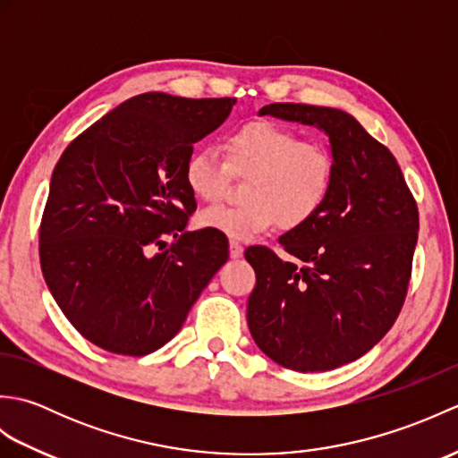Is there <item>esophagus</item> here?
<instances>
[{"mask_svg":"<svg viewBox=\"0 0 458 458\" xmlns=\"http://www.w3.org/2000/svg\"><path fill=\"white\" fill-rule=\"evenodd\" d=\"M242 254H244V248H242V244H238V242L232 240V242H230V258L236 259V258H240Z\"/></svg>","mask_w":458,"mask_h":458,"instance_id":"obj_1","label":"esophagus"}]
</instances>
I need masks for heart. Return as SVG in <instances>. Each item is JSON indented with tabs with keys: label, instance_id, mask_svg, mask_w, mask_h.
Instances as JSON below:
<instances>
[{
	"label": "heart",
	"instance_id": "obj_1",
	"mask_svg": "<svg viewBox=\"0 0 458 458\" xmlns=\"http://www.w3.org/2000/svg\"><path fill=\"white\" fill-rule=\"evenodd\" d=\"M228 171L248 174L238 207L200 212L202 228L248 242L277 222L291 230L303 226L323 207L335 177V157L323 141L299 140L274 122L240 125L226 138V161L210 145L192 149L184 163V182L194 197L216 202Z\"/></svg>",
	"mask_w": 458,
	"mask_h": 458
}]
</instances>
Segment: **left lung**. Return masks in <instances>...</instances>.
<instances>
[{
  "mask_svg": "<svg viewBox=\"0 0 458 458\" xmlns=\"http://www.w3.org/2000/svg\"><path fill=\"white\" fill-rule=\"evenodd\" d=\"M259 115L325 131L335 177L315 216L279 238L297 261L267 248L246 250L256 271L250 333L279 366L335 369L374 348L400 315L420 230L417 204L390 149L350 114L269 104Z\"/></svg>",
  "mask_w": 458,
  "mask_h": 458,
  "instance_id": "left-lung-1",
  "label": "left lung"
}]
</instances>
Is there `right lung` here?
Returning a JSON list of instances; mask_svg holds the SVG:
<instances>
[{"label":"right lung","mask_w":458,"mask_h":458,"mask_svg":"<svg viewBox=\"0 0 458 458\" xmlns=\"http://www.w3.org/2000/svg\"><path fill=\"white\" fill-rule=\"evenodd\" d=\"M236 98L133 96L58 159L38 232L47 287L79 333L108 352L145 356L179 333L226 244L187 232L197 200L184 182L192 145ZM175 242L165 249L166 238ZM165 249L151 255L155 248Z\"/></svg>","instance_id":"right-lung-1"}]
</instances>
